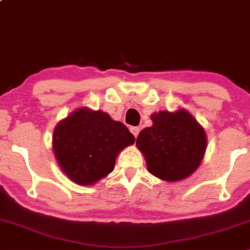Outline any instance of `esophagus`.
Masks as SVG:
<instances>
[{
	"label": "esophagus",
	"mask_w": 250,
	"mask_h": 250,
	"mask_svg": "<svg viewBox=\"0 0 250 250\" xmlns=\"http://www.w3.org/2000/svg\"><path fill=\"white\" fill-rule=\"evenodd\" d=\"M130 131L135 137H137V135H139V133H140V128L139 127H131Z\"/></svg>",
	"instance_id": "esophagus-1"
}]
</instances>
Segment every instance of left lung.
<instances>
[{
	"mask_svg": "<svg viewBox=\"0 0 250 250\" xmlns=\"http://www.w3.org/2000/svg\"><path fill=\"white\" fill-rule=\"evenodd\" d=\"M153 125L143 129L136 140L149 173L175 182L188 177L205 155L207 137L203 128L185 109L151 115Z\"/></svg>",
	"mask_w": 250,
	"mask_h": 250,
	"instance_id": "8db88e82",
	"label": "left lung"
}]
</instances>
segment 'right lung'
Segmentation results:
<instances>
[{"instance_id": "1", "label": "right lung", "mask_w": 250, "mask_h": 250, "mask_svg": "<svg viewBox=\"0 0 250 250\" xmlns=\"http://www.w3.org/2000/svg\"><path fill=\"white\" fill-rule=\"evenodd\" d=\"M134 135L101 110L81 108L56 125L53 147L60 167L82 186L111 173L117 154L133 145Z\"/></svg>"}]
</instances>
